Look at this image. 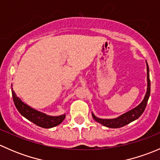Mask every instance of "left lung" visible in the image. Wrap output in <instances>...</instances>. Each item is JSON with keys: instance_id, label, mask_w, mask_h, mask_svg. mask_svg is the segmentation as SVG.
Returning <instances> with one entry per match:
<instances>
[{"instance_id": "left-lung-1", "label": "left lung", "mask_w": 160, "mask_h": 160, "mask_svg": "<svg viewBox=\"0 0 160 160\" xmlns=\"http://www.w3.org/2000/svg\"><path fill=\"white\" fill-rule=\"evenodd\" d=\"M147 63V62H146ZM147 91H146L145 98L143 101H142L141 104H138L136 108H133L128 112L125 113L122 115L119 116L118 118H116L114 119H101L95 117L94 114L92 113V117L98 123H101L104 126L108 127V128H118L123 127L125 125L131 123L133 121L138 119L140 116L142 115L146 109V105H147L148 100H149L150 95V80H149V69L147 64Z\"/></svg>"}]
</instances>
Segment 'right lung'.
Returning a JSON list of instances; mask_svg holds the SVG:
<instances>
[{
	"instance_id": "add662e5",
	"label": "right lung",
	"mask_w": 160,
	"mask_h": 160,
	"mask_svg": "<svg viewBox=\"0 0 160 160\" xmlns=\"http://www.w3.org/2000/svg\"><path fill=\"white\" fill-rule=\"evenodd\" d=\"M11 91H12L13 101H14L16 108L22 116H24L30 122H33L35 125L44 128H50L56 126V125H59V124L62 123V121L65 118V114L52 117V116L46 115V114H43V113L32 108L29 106L22 102L20 98L16 96L13 89Z\"/></svg>"
}]
</instances>
